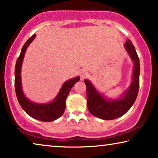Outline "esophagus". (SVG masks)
I'll return each instance as SVG.
<instances>
[{"label": "esophagus", "mask_w": 158, "mask_h": 158, "mask_svg": "<svg viewBox=\"0 0 158 158\" xmlns=\"http://www.w3.org/2000/svg\"><path fill=\"white\" fill-rule=\"evenodd\" d=\"M88 72L86 70H82L81 72V79L83 80L84 78H85L86 77H87L88 75Z\"/></svg>", "instance_id": "obj_1"}]
</instances>
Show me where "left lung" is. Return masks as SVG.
Returning a JSON list of instances; mask_svg holds the SVG:
<instances>
[{
  "label": "left lung",
  "instance_id": "8db88e82",
  "mask_svg": "<svg viewBox=\"0 0 158 158\" xmlns=\"http://www.w3.org/2000/svg\"><path fill=\"white\" fill-rule=\"evenodd\" d=\"M124 47L134 62L132 81L128 89L119 98H106L95 88L89 80H84L86 85L88 111L101 119L112 120L123 116L132 106L137 97L139 88V60L131 40H127Z\"/></svg>",
  "mask_w": 158,
  "mask_h": 158
}]
</instances>
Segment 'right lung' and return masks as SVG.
Here are the masks:
<instances>
[{"label": "right lung", "instance_id": "add662e5", "mask_svg": "<svg viewBox=\"0 0 158 158\" xmlns=\"http://www.w3.org/2000/svg\"><path fill=\"white\" fill-rule=\"evenodd\" d=\"M35 37L36 34H34L27 41V42L23 44L20 55L17 59L16 67H15V90H16V97L19 104L28 115L42 122H52L54 120L57 119L63 114L65 109V100L67 97L73 85L77 81H79L80 77L77 76L64 82L56 98L50 103H34L26 98L21 85V64L27 47Z\"/></svg>", "mask_w": 158, "mask_h": 158}]
</instances>
